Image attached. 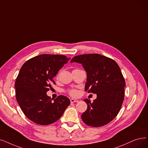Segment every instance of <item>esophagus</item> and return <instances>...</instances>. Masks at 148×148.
Masks as SVG:
<instances>
[{"mask_svg":"<svg viewBox=\"0 0 148 148\" xmlns=\"http://www.w3.org/2000/svg\"><path fill=\"white\" fill-rule=\"evenodd\" d=\"M79 100L76 99H74V98H71L70 99V102L71 103H77L78 102Z\"/></svg>","mask_w":148,"mask_h":148,"instance_id":"1","label":"esophagus"}]
</instances>
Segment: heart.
Returning <instances> with one entry per match:
<instances>
[{
	"label": "heart",
	"instance_id": "1",
	"mask_svg": "<svg viewBox=\"0 0 148 148\" xmlns=\"http://www.w3.org/2000/svg\"><path fill=\"white\" fill-rule=\"evenodd\" d=\"M69 92L71 95H72V96H76V95H78L77 90H75V89H71L69 91Z\"/></svg>",
	"mask_w": 148,
	"mask_h": 148
}]
</instances>
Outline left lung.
I'll list each match as a JSON object with an SVG mask.
<instances>
[{"instance_id":"8db88e82","label":"left lung","mask_w":148,"mask_h":148,"mask_svg":"<svg viewBox=\"0 0 148 148\" xmlns=\"http://www.w3.org/2000/svg\"><path fill=\"white\" fill-rule=\"evenodd\" d=\"M70 62L82 64L87 73L85 91L97 95L93 103L84 99L87 109L81 115L82 120L93 127L107 125L119 114L125 97L126 83L119 65L97 53L76 56Z\"/></svg>"}]
</instances>
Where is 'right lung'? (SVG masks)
Masks as SVG:
<instances>
[{"mask_svg": "<svg viewBox=\"0 0 148 148\" xmlns=\"http://www.w3.org/2000/svg\"><path fill=\"white\" fill-rule=\"evenodd\" d=\"M70 58L64 55L44 54L23 64L16 78V98L23 114L29 120L48 125L60 119L70 104L64 95L53 101L47 92L54 83L53 78Z\"/></svg>", "mask_w": 148, "mask_h": 148, "instance_id": "1", "label": "right lung"}]
</instances>
